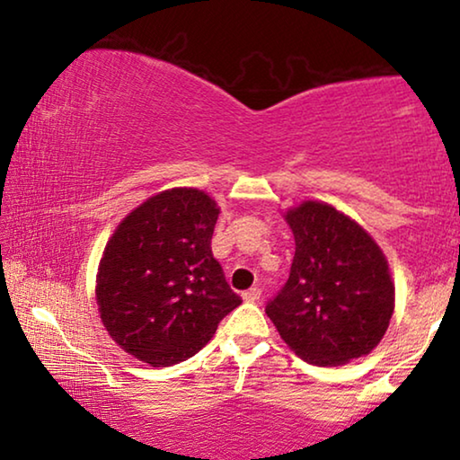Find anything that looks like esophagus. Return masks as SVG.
Returning <instances> with one entry per match:
<instances>
[{"label": "esophagus", "instance_id": "esophagus-1", "mask_svg": "<svg viewBox=\"0 0 460 460\" xmlns=\"http://www.w3.org/2000/svg\"><path fill=\"white\" fill-rule=\"evenodd\" d=\"M241 296H243L245 302H258L260 296H261V290H260V288H249V290H245Z\"/></svg>", "mask_w": 460, "mask_h": 460}]
</instances>
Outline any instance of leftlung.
Wrapping results in <instances>:
<instances>
[{
  "label": "left lung",
  "instance_id": "8db88e82",
  "mask_svg": "<svg viewBox=\"0 0 460 460\" xmlns=\"http://www.w3.org/2000/svg\"><path fill=\"white\" fill-rule=\"evenodd\" d=\"M296 241L290 278L266 314L292 351L334 367L371 353L394 314V282L379 245L326 202L286 213Z\"/></svg>",
  "mask_w": 460,
  "mask_h": 460
}]
</instances>
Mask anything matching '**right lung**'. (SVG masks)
<instances>
[{"instance_id":"add662e5","label":"right lung","mask_w":460,"mask_h":460,"mask_svg":"<svg viewBox=\"0 0 460 460\" xmlns=\"http://www.w3.org/2000/svg\"><path fill=\"white\" fill-rule=\"evenodd\" d=\"M217 217L208 194L172 189L131 211L107 241L95 290L101 321L152 367L199 353L241 305L213 258Z\"/></svg>"}]
</instances>
